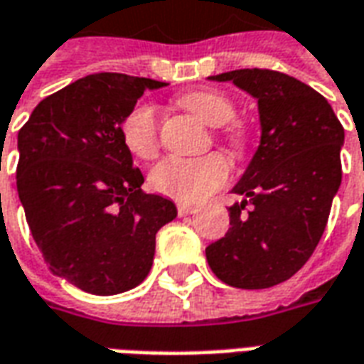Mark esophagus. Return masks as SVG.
<instances>
[{
  "mask_svg": "<svg viewBox=\"0 0 364 364\" xmlns=\"http://www.w3.org/2000/svg\"><path fill=\"white\" fill-rule=\"evenodd\" d=\"M193 213H197V206L185 205V203H179V205H177V214H179V216H187V214Z\"/></svg>",
  "mask_w": 364,
  "mask_h": 364,
  "instance_id": "obj_1",
  "label": "esophagus"
}]
</instances>
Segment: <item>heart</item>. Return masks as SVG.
<instances>
[{
	"mask_svg": "<svg viewBox=\"0 0 364 364\" xmlns=\"http://www.w3.org/2000/svg\"><path fill=\"white\" fill-rule=\"evenodd\" d=\"M179 103L208 127H223L222 138L234 150L245 146V132L240 124L228 125L236 107L226 93L216 90L189 91L179 97ZM122 142L132 156L140 159L156 158L159 148L158 114L150 103H136L120 127ZM230 175L228 159L222 154H208L203 158L169 156L151 169L150 183L154 189L183 203H198L222 187Z\"/></svg>",
	"mask_w": 364,
	"mask_h": 364,
	"instance_id": "heart-1",
	"label": "heart"
}]
</instances>
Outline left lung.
Masks as SVG:
<instances>
[{
  "label": "left lung",
  "mask_w": 364,
  "mask_h": 364,
  "mask_svg": "<svg viewBox=\"0 0 364 364\" xmlns=\"http://www.w3.org/2000/svg\"><path fill=\"white\" fill-rule=\"evenodd\" d=\"M257 99L261 140L234 193L226 236L206 247L213 273L236 289H269L310 259L341 185L345 130L328 99L273 70L210 75ZM250 202L252 210L245 213Z\"/></svg>",
  "instance_id": "8db88e82"
}]
</instances>
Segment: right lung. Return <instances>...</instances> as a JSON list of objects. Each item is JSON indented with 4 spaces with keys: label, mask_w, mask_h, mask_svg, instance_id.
<instances>
[{
    "label": "right lung",
    "mask_w": 364,
    "mask_h": 364,
    "mask_svg": "<svg viewBox=\"0 0 364 364\" xmlns=\"http://www.w3.org/2000/svg\"><path fill=\"white\" fill-rule=\"evenodd\" d=\"M167 83L85 75L41 103L19 130L17 193L46 265L77 289L111 296L148 277L173 200L142 191L120 127L144 91Z\"/></svg>",
    "instance_id": "obj_1"
}]
</instances>
